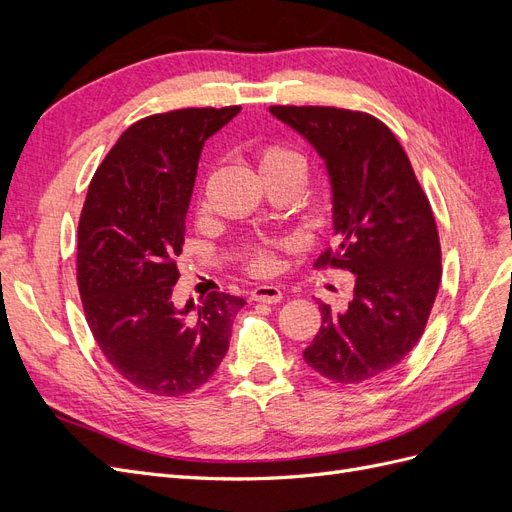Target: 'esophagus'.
I'll return each mask as SVG.
<instances>
[{
	"label": "esophagus",
	"mask_w": 512,
	"mask_h": 512,
	"mask_svg": "<svg viewBox=\"0 0 512 512\" xmlns=\"http://www.w3.org/2000/svg\"><path fill=\"white\" fill-rule=\"evenodd\" d=\"M282 297L284 294L277 286H256L252 290V301H258V303H280Z\"/></svg>",
	"instance_id": "obj_1"
}]
</instances>
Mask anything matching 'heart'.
Masks as SVG:
<instances>
[{
  "mask_svg": "<svg viewBox=\"0 0 512 512\" xmlns=\"http://www.w3.org/2000/svg\"><path fill=\"white\" fill-rule=\"evenodd\" d=\"M262 175L301 173L305 170V158L299 149L284 143H269L258 151ZM292 239H265L247 247L245 262L254 275H271L277 269V252L290 247Z\"/></svg>",
  "mask_w": 512,
  "mask_h": 512,
  "instance_id": "b5f03b06",
  "label": "heart"
}]
</instances>
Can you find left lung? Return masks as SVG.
<instances>
[{
    "instance_id": "obj_1",
    "label": "left lung",
    "mask_w": 512,
    "mask_h": 512,
    "mask_svg": "<svg viewBox=\"0 0 512 512\" xmlns=\"http://www.w3.org/2000/svg\"><path fill=\"white\" fill-rule=\"evenodd\" d=\"M271 113L327 160L339 237L316 267L354 275L346 312L320 303L322 327L303 352L339 384L395 367L421 339L442 280L440 237L408 153L384 123L335 106H282Z\"/></svg>"
}]
</instances>
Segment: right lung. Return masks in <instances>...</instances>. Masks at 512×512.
I'll use <instances>...</instances> for the list:
<instances>
[{
	"label": "right lung",
	"mask_w": 512,
	"mask_h": 512,
	"mask_svg": "<svg viewBox=\"0 0 512 512\" xmlns=\"http://www.w3.org/2000/svg\"><path fill=\"white\" fill-rule=\"evenodd\" d=\"M239 111L179 108L138 119L89 183L76 239L83 312L106 361L151 395L200 389L245 305L218 290L183 309L170 299L200 151Z\"/></svg>",
	"instance_id": "right-lung-1"
}]
</instances>
